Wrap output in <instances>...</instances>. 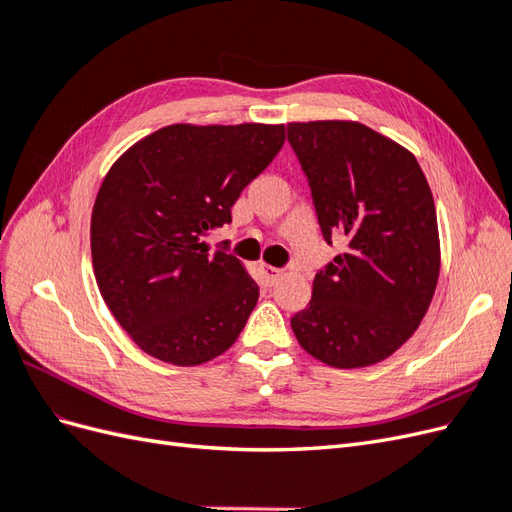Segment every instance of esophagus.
I'll use <instances>...</instances> for the list:
<instances>
[{
  "mask_svg": "<svg viewBox=\"0 0 512 512\" xmlns=\"http://www.w3.org/2000/svg\"><path fill=\"white\" fill-rule=\"evenodd\" d=\"M260 271H262V277H265V280H267V284H275V282L280 280V277L284 275V271H282V269L271 267V265H262V267H260Z\"/></svg>",
  "mask_w": 512,
  "mask_h": 512,
  "instance_id": "1",
  "label": "esophagus"
}]
</instances>
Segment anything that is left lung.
<instances>
[{"mask_svg": "<svg viewBox=\"0 0 512 512\" xmlns=\"http://www.w3.org/2000/svg\"><path fill=\"white\" fill-rule=\"evenodd\" d=\"M322 235L346 252L316 273L312 301L290 324L324 365L384 361L425 318L440 275L436 205L412 153L359 121L288 123Z\"/></svg>", "mask_w": 512, "mask_h": 512, "instance_id": "1", "label": "left lung"}]
</instances>
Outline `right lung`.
I'll use <instances>...</instances> for the list:
<instances>
[{"instance_id": "obj_1", "label": "right lung", "mask_w": 512, "mask_h": 512, "mask_svg": "<svg viewBox=\"0 0 512 512\" xmlns=\"http://www.w3.org/2000/svg\"><path fill=\"white\" fill-rule=\"evenodd\" d=\"M286 141L284 123H173L123 151L91 211V262L132 342L177 367L237 342L258 303L243 262L203 241Z\"/></svg>"}]
</instances>
